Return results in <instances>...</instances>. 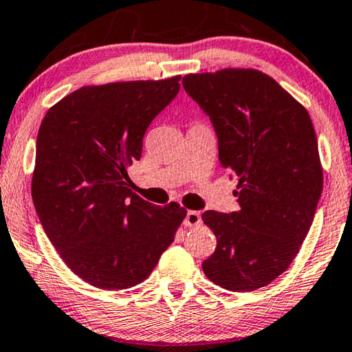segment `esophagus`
I'll use <instances>...</instances> for the list:
<instances>
[{"instance_id":"34e87169","label":"esophagus","mask_w":352,"mask_h":352,"mask_svg":"<svg viewBox=\"0 0 352 352\" xmlns=\"http://www.w3.org/2000/svg\"><path fill=\"white\" fill-rule=\"evenodd\" d=\"M202 223V217H200L199 212H194V210H189L186 213L184 218V225L186 226H199Z\"/></svg>"}]
</instances>
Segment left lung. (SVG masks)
I'll list each match as a JSON object with an SVG mask.
<instances>
[{
	"instance_id": "8db88e82",
	"label": "left lung",
	"mask_w": 352,
	"mask_h": 352,
	"mask_svg": "<svg viewBox=\"0 0 352 352\" xmlns=\"http://www.w3.org/2000/svg\"><path fill=\"white\" fill-rule=\"evenodd\" d=\"M182 85L212 121L223 168L237 177L239 210H207L217 249L202 263L210 281L249 293L287 270L310 230L323 171L302 104L255 69L187 74Z\"/></svg>"
}]
</instances>
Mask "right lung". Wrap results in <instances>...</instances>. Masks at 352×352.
I'll return each instance as SVG.
<instances>
[{
  "label": "right lung",
  "instance_id": "add662e5",
  "mask_svg": "<svg viewBox=\"0 0 352 352\" xmlns=\"http://www.w3.org/2000/svg\"><path fill=\"white\" fill-rule=\"evenodd\" d=\"M179 79L82 87L40 124L36 215L71 272L100 289L147 280L186 217L179 204L155 207L127 184L145 131L179 92Z\"/></svg>",
  "mask_w": 352,
  "mask_h": 352
}]
</instances>
